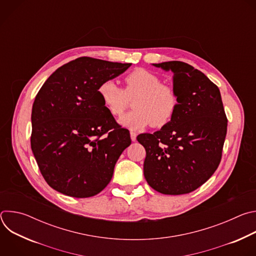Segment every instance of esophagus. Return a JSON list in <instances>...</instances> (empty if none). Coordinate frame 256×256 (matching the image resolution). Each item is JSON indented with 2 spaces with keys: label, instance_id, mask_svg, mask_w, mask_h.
<instances>
[{
  "label": "esophagus",
  "instance_id": "obj_1",
  "mask_svg": "<svg viewBox=\"0 0 256 256\" xmlns=\"http://www.w3.org/2000/svg\"><path fill=\"white\" fill-rule=\"evenodd\" d=\"M130 138L132 142H136V134L134 132H130Z\"/></svg>",
  "mask_w": 256,
  "mask_h": 256
}]
</instances>
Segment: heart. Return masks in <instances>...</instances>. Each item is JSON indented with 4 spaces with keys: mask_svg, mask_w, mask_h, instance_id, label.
Segmentation results:
<instances>
[{
    "mask_svg": "<svg viewBox=\"0 0 256 256\" xmlns=\"http://www.w3.org/2000/svg\"><path fill=\"white\" fill-rule=\"evenodd\" d=\"M124 89L112 80H106L98 87V95L114 116H120L134 99V110L120 120V124L130 130H140L151 124L162 128L174 118L179 105V98L172 86L162 84L153 72L138 68L124 77Z\"/></svg>",
    "mask_w": 256,
    "mask_h": 256,
    "instance_id": "b5f03b06",
    "label": "heart"
}]
</instances>
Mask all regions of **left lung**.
<instances>
[{"label":"left lung","instance_id":"obj_1","mask_svg":"<svg viewBox=\"0 0 256 256\" xmlns=\"http://www.w3.org/2000/svg\"><path fill=\"white\" fill-rule=\"evenodd\" d=\"M173 72L179 105L171 122L136 140L146 149L144 175L163 194H186L214 174L221 162L227 116L221 93L200 70L178 60L153 64Z\"/></svg>","mask_w":256,"mask_h":256}]
</instances>
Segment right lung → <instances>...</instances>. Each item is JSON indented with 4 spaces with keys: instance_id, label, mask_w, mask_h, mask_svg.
<instances>
[{
    "instance_id": "right-lung-1",
    "label": "right lung",
    "mask_w": 256,
    "mask_h": 256,
    "mask_svg": "<svg viewBox=\"0 0 256 256\" xmlns=\"http://www.w3.org/2000/svg\"><path fill=\"white\" fill-rule=\"evenodd\" d=\"M130 66L79 58L52 72L36 95L31 149L54 190L90 198L110 182L116 161L132 140L104 107L98 87Z\"/></svg>"
}]
</instances>
